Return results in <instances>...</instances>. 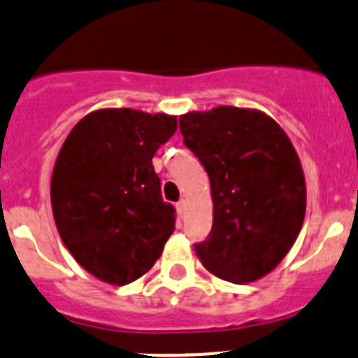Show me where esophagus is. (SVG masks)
Wrapping results in <instances>:
<instances>
[{
  "label": "esophagus",
  "mask_w": 358,
  "mask_h": 358,
  "mask_svg": "<svg viewBox=\"0 0 358 358\" xmlns=\"http://www.w3.org/2000/svg\"><path fill=\"white\" fill-rule=\"evenodd\" d=\"M176 209H177V215H179L182 218V216H185V213H186V201H179V202H177Z\"/></svg>",
  "instance_id": "esophagus-1"
}]
</instances>
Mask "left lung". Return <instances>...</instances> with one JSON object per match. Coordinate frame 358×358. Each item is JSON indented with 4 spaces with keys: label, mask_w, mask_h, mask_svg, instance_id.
Masks as SVG:
<instances>
[{
    "label": "left lung",
    "mask_w": 358,
    "mask_h": 358,
    "mask_svg": "<svg viewBox=\"0 0 358 358\" xmlns=\"http://www.w3.org/2000/svg\"><path fill=\"white\" fill-rule=\"evenodd\" d=\"M185 145L211 182L213 227L195 252L224 280L270 273L293 247L306 216V179L282 127L255 110L218 106L179 117Z\"/></svg>",
    "instance_id": "left-lung-1"
}]
</instances>
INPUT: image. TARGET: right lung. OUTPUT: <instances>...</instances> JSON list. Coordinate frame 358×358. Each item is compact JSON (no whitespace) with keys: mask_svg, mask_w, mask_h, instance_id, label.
I'll return each instance as SVG.
<instances>
[{"mask_svg":"<svg viewBox=\"0 0 358 358\" xmlns=\"http://www.w3.org/2000/svg\"><path fill=\"white\" fill-rule=\"evenodd\" d=\"M177 117L110 108L69 133L51 179L52 216L65 247L92 275L126 286L152 268L176 229L163 201L156 150Z\"/></svg>","mask_w":358,"mask_h":358,"instance_id":"add662e5","label":"right lung"}]
</instances>
